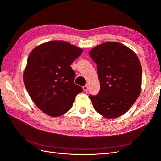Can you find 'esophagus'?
Returning <instances> with one entry per match:
<instances>
[{
    "instance_id": "esophagus-1",
    "label": "esophagus",
    "mask_w": 161,
    "mask_h": 161,
    "mask_svg": "<svg viewBox=\"0 0 161 161\" xmlns=\"http://www.w3.org/2000/svg\"><path fill=\"white\" fill-rule=\"evenodd\" d=\"M82 88H83V90H84L85 92H87V91H88L89 87H88V86H87L86 85H85V86H83V87H82Z\"/></svg>"
}]
</instances>
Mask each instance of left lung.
<instances>
[{
  "label": "left lung",
  "mask_w": 161,
  "mask_h": 161,
  "mask_svg": "<svg viewBox=\"0 0 161 161\" xmlns=\"http://www.w3.org/2000/svg\"><path fill=\"white\" fill-rule=\"evenodd\" d=\"M97 64L99 93L89 98L96 111L107 118L127 112L141 91L142 67L137 55L123 44L108 42L89 52Z\"/></svg>",
  "instance_id": "1"
}]
</instances>
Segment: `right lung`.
<instances>
[{
	"mask_svg": "<svg viewBox=\"0 0 161 161\" xmlns=\"http://www.w3.org/2000/svg\"><path fill=\"white\" fill-rule=\"evenodd\" d=\"M82 52L81 48L63 41H51L37 46L28 57L23 82L37 108L58 117L71 109L76 96L82 91L75 83L70 65Z\"/></svg>",
	"mask_w": 161,
	"mask_h": 161,
	"instance_id": "add662e5",
	"label": "right lung"
}]
</instances>
